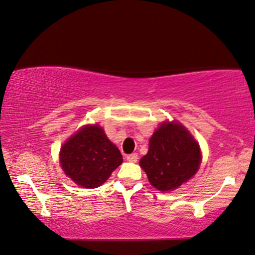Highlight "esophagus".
I'll return each mask as SVG.
<instances>
[{
	"mask_svg": "<svg viewBox=\"0 0 255 255\" xmlns=\"http://www.w3.org/2000/svg\"><path fill=\"white\" fill-rule=\"evenodd\" d=\"M127 160L130 161V162H136L137 161V155H136V153H131V155H128Z\"/></svg>",
	"mask_w": 255,
	"mask_h": 255,
	"instance_id": "esophagus-1",
	"label": "esophagus"
}]
</instances>
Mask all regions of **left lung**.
I'll list each match as a JSON object with an SVG mask.
<instances>
[{"label": "left lung", "mask_w": 255, "mask_h": 255, "mask_svg": "<svg viewBox=\"0 0 255 255\" xmlns=\"http://www.w3.org/2000/svg\"><path fill=\"white\" fill-rule=\"evenodd\" d=\"M139 164L155 189L172 191L198 172L200 145L181 123L164 122L150 137L148 153Z\"/></svg>", "instance_id": "8db88e82"}]
</instances>
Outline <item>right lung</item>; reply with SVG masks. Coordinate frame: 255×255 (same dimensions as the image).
Returning <instances> with one entry per match:
<instances>
[{
    "label": "right lung",
    "instance_id": "1",
    "mask_svg": "<svg viewBox=\"0 0 255 255\" xmlns=\"http://www.w3.org/2000/svg\"><path fill=\"white\" fill-rule=\"evenodd\" d=\"M119 148L99 125H85L62 145L60 162L66 176L86 189L104 184L122 164Z\"/></svg>",
    "mask_w": 255,
    "mask_h": 255
}]
</instances>
